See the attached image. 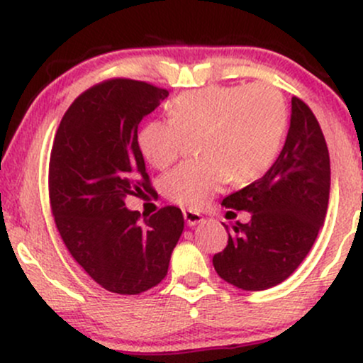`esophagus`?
I'll return each instance as SVG.
<instances>
[{
    "instance_id": "34e87169",
    "label": "esophagus",
    "mask_w": 363,
    "mask_h": 363,
    "mask_svg": "<svg viewBox=\"0 0 363 363\" xmlns=\"http://www.w3.org/2000/svg\"><path fill=\"white\" fill-rule=\"evenodd\" d=\"M182 215H184L186 223L189 225V227H194V225H198V223L203 222V216H201V213H198V211L184 210V211H182Z\"/></svg>"
}]
</instances>
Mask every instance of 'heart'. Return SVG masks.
Here are the masks:
<instances>
[{"mask_svg": "<svg viewBox=\"0 0 363 363\" xmlns=\"http://www.w3.org/2000/svg\"><path fill=\"white\" fill-rule=\"evenodd\" d=\"M170 119L145 124L138 135L141 153L158 169L169 167L196 138L201 157L165 174L162 193L181 206L199 208L228 179L256 181L273 165L286 131L285 97L264 82L213 85L177 95Z\"/></svg>", "mask_w": 363, "mask_h": 363, "instance_id": "heart-1", "label": "heart"}]
</instances>
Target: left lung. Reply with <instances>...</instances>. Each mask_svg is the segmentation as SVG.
<instances>
[{
    "label": "left lung",
    "mask_w": 363,
    "mask_h": 363,
    "mask_svg": "<svg viewBox=\"0 0 363 363\" xmlns=\"http://www.w3.org/2000/svg\"><path fill=\"white\" fill-rule=\"evenodd\" d=\"M329 184V152L318 119L306 102L291 97L289 135L277 162L261 179L222 201L228 210L249 211L251 220L227 230V247L213 256L218 277L252 291L286 280L323 227Z\"/></svg>",
    "instance_id": "obj_1"
}]
</instances>
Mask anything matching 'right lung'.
Wrapping results in <instances>:
<instances>
[{"label":"right lung","mask_w":363,"mask_h":363,"mask_svg":"<svg viewBox=\"0 0 363 363\" xmlns=\"http://www.w3.org/2000/svg\"><path fill=\"white\" fill-rule=\"evenodd\" d=\"M167 95L131 78L101 82L74 99L54 136L49 201L57 232L74 261L114 294L138 295L164 280L184 228L177 206L141 216L124 205L129 194L153 193L138 126Z\"/></svg>","instance_id":"add662e5"}]
</instances>
